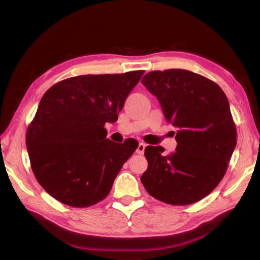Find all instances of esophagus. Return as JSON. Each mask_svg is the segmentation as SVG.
<instances>
[{"instance_id": "obj_1", "label": "esophagus", "mask_w": 260, "mask_h": 260, "mask_svg": "<svg viewBox=\"0 0 260 260\" xmlns=\"http://www.w3.org/2000/svg\"><path fill=\"white\" fill-rule=\"evenodd\" d=\"M145 147H146L145 143H142V142L139 143V146H137V148H136V153L140 154V155H142V154H144Z\"/></svg>"}]
</instances>
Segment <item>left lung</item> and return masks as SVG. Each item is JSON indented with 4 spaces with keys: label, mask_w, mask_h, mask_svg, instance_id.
<instances>
[{
    "label": "left lung",
    "mask_w": 260,
    "mask_h": 260,
    "mask_svg": "<svg viewBox=\"0 0 260 260\" xmlns=\"http://www.w3.org/2000/svg\"><path fill=\"white\" fill-rule=\"evenodd\" d=\"M142 84L156 96L165 118L178 128L175 152L147 146L141 176L157 200L187 206L211 193L225 174L237 144L228 98L215 82L183 69L151 71Z\"/></svg>",
    "instance_id": "left-lung-1"
}]
</instances>
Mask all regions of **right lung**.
<instances>
[{
  "label": "right lung",
  "instance_id": "obj_1",
  "mask_svg": "<svg viewBox=\"0 0 260 260\" xmlns=\"http://www.w3.org/2000/svg\"><path fill=\"white\" fill-rule=\"evenodd\" d=\"M144 70L85 75L57 82L42 96L25 143L40 185L59 202L86 208L104 200L139 146L106 139Z\"/></svg>",
  "mask_w": 260,
  "mask_h": 260
}]
</instances>
